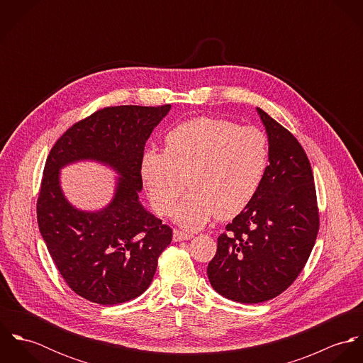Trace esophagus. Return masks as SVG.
Listing matches in <instances>:
<instances>
[{"mask_svg": "<svg viewBox=\"0 0 363 363\" xmlns=\"http://www.w3.org/2000/svg\"><path fill=\"white\" fill-rule=\"evenodd\" d=\"M191 238H193L191 233H186V232H182V230H174L173 232V240L174 242H183V240H189Z\"/></svg>", "mask_w": 363, "mask_h": 363, "instance_id": "obj_1", "label": "esophagus"}]
</instances>
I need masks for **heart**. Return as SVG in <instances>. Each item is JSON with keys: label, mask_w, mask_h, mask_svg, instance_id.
Instances as JSON below:
<instances>
[{"label": "heart", "mask_w": 363, "mask_h": 363, "mask_svg": "<svg viewBox=\"0 0 363 363\" xmlns=\"http://www.w3.org/2000/svg\"><path fill=\"white\" fill-rule=\"evenodd\" d=\"M268 166V141L253 127L199 117L180 123L164 137V152L147 151L141 177L152 207L172 213L187 187L191 193L174 212L189 230L206 226L216 215L232 219L249 207Z\"/></svg>", "instance_id": "b5f03b06"}]
</instances>
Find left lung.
<instances>
[{
  "instance_id": "8db88e82",
  "label": "left lung",
  "mask_w": 363,
  "mask_h": 363,
  "mask_svg": "<svg viewBox=\"0 0 363 363\" xmlns=\"http://www.w3.org/2000/svg\"><path fill=\"white\" fill-rule=\"evenodd\" d=\"M257 111L269 164L253 201L218 238L207 269L212 288L240 303H261L288 289L311 256L320 225L305 150L285 127Z\"/></svg>"
}]
</instances>
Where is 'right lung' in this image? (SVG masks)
<instances>
[{"label":"right lung","instance_id":"right-lung-1","mask_svg":"<svg viewBox=\"0 0 363 363\" xmlns=\"http://www.w3.org/2000/svg\"><path fill=\"white\" fill-rule=\"evenodd\" d=\"M163 106H111L69 127L48 156L38 199L40 235L67 285L99 305L128 302L147 291L172 229L141 206L145 143L169 113ZM96 160L121 177L112 203L88 213L71 206L59 186V169Z\"/></svg>","mask_w":363,"mask_h":363}]
</instances>
